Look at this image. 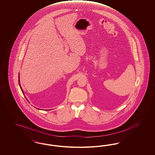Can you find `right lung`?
I'll return each mask as SVG.
<instances>
[{
  "label": "right lung",
  "mask_w": 155,
  "mask_h": 155,
  "mask_svg": "<svg viewBox=\"0 0 155 155\" xmlns=\"http://www.w3.org/2000/svg\"><path fill=\"white\" fill-rule=\"evenodd\" d=\"M19 78H20V77H19V86H20V89H21V91H22V93H23L24 95V93L23 92V89H22V88H21V85H20V80H19ZM25 98L27 99V98L25 97ZM27 100L28 101V99H27ZM28 102H29L28 101ZM38 110H41V109H39V108H38Z\"/></svg>",
  "instance_id": "1"
}]
</instances>
